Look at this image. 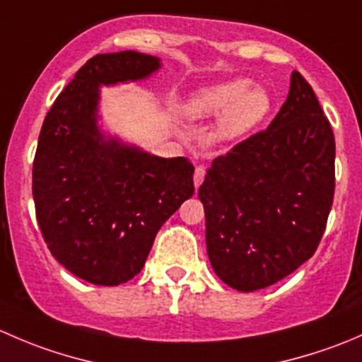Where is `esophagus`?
I'll return each instance as SVG.
<instances>
[{"instance_id": "obj_1", "label": "esophagus", "mask_w": 362, "mask_h": 362, "mask_svg": "<svg viewBox=\"0 0 362 362\" xmlns=\"http://www.w3.org/2000/svg\"><path fill=\"white\" fill-rule=\"evenodd\" d=\"M204 175H206V168L196 166V170H194V187H199V185L203 184Z\"/></svg>"}]
</instances>
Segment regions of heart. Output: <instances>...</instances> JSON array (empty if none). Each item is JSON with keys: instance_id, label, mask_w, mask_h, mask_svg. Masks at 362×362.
<instances>
[{"instance_id": "obj_1", "label": "heart", "mask_w": 362, "mask_h": 362, "mask_svg": "<svg viewBox=\"0 0 362 362\" xmlns=\"http://www.w3.org/2000/svg\"><path fill=\"white\" fill-rule=\"evenodd\" d=\"M272 110L268 90L252 86L250 80L238 78L194 90L182 105V115L191 120L217 117L215 136L235 140L257 127Z\"/></svg>"}]
</instances>
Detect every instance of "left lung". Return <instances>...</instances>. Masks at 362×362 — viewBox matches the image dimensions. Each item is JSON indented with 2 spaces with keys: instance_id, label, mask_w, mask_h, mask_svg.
<instances>
[{
  "instance_id": "8db88e82",
  "label": "left lung",
  "mask_w": 362,
  "mask_h": 362,
  "mask_svg": "<svg viewBox=\"0 0 362 362\" xmlns=\"http://www.w3.org/2000/svg\"><path fill=\"white\" fill-rule=\"evenodd\" d=\"M211 268L243 293L315 254L334 196V134L312 86L293 71L268 129L214 159L198 192Z\"/></svg>"
}]
</instances>
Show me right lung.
I'll return each instance as SVG.
<instances>
[{"label":"right lung","instance_id":"add662e5","mask_svg":"<svg viewBox=\"0 0 362 362\" xmlns=\"http://www.w3.org/2000/svg\"><path fill=\"white\" fill-rule=\"evenodd\" d=\"M159 57H90L43 120L33 163L36 221L50 254L78 279L119 286L141 272L160 226L194 194L187 158L164 159L105 136L100 86L147 78Z\"/></svg>","mask_w":362,"mask_h":362}]
</instances>
